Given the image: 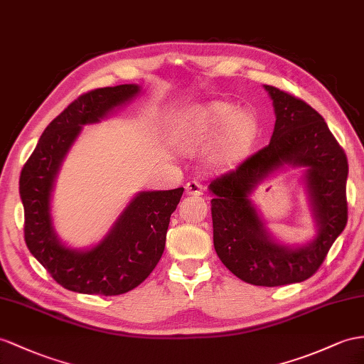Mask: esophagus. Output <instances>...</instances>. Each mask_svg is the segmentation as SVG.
<instances>
[{"label":"esophagus","mask_w":364,"mask_h":364,"mask_svg":"<svg viewBox=\"0 0 364 364\" xmlns=\"http://www.w3.org/2000/svg\"><path fill=\"white\" fill-rule=\"evenodd\" d=\"M186 193L188 195H201L203 193V186L197 181H189L186 184Z\"/></svg>","instance_id":"1"}]
</instances>
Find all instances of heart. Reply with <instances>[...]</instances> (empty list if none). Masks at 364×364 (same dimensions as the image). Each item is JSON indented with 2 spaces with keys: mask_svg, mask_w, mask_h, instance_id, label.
Wrapping results in <instances>:
<instances>
[{
  "mask_svg": "<svg viewBox=\"0 0 364 364\" xmlns=\"http://www.w3.org/2000/svg\"><path fill=\"white\" fill-rule=\"evenodd\" d=\"M258 119L252 112L240 110L226 101H212L192 107L180 117L173 129V141L183 152L208 151L210 166L226 171L249 154L258 136Z\"/></svg>",
  "mask_w": 364,
  "mask_h": 364,
  "instance_id": "heart-1",
  "label": "heart"
}]
</instances>
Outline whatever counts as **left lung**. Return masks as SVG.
Masks as SVG:
<instances>
[{
  "label": "left lung",
  "mask_w": 364,
  "mask_h": 364,
  "mask_svg": "<svg viewBox=\"0 0 364 364\" xmlns=\"http://www.w3.org/2000/svg\"><path fill=\"white\" fill-rule=\"evenodd\" d=\"M275 110L269 143L235 171L209 184L213 246L229 271L255 286H284L312 277L348 223V158L324 118L300 98L264 86ZM284 165L303 166L317 235L301 247L268 234L250 195Z\"/></svg>",
  "instance_id": "8db88e82"
}]
</instances>
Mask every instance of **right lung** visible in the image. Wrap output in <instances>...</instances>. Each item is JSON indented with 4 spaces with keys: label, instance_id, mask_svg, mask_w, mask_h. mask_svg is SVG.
I'll list each match as a JSON object with an SVG mask.
<instances>
[{
    "label": "right lung",
    "instance_id": "obj_1",
    "mask_svg": "<svg viewBox=\"0 0 364 364\" xmlns=\"http://www.w3.org/2000/svg\"><path fill=\"white\" fill-rule=\"evenodd\" d=\"M139 90L136 85H119L78 97L46 127L21 171L26 245L55 282L72 292L126 294L151 275L164 252L167 228L183 188L138 192L106 237L85 250L61 243L50 213L55 180L82 126L100 123Z\"/></svg>",
    "mask_w": 364,
    "mask_h": 364
}]
</instances>
